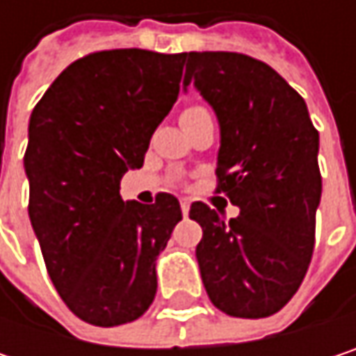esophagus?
<instances>
[{
	"instance_id": "esophagus-1",
	"label": "esophagus",
	"mask_w": 356,
	"mask_h": 356,
	"mask_svg": "<svg viewBox=\"0 0 356 356\" xmlns=\"http://www.w3.org/2000/svg\"><path fill=\"white\" fill-rule=\"evenodd\" d=\"M181 212H183V216L189 214V202L187 200H181Z\"/></svg>"
}]
</instances>
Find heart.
Segmentation results:
<instances>
[{
    "label": "heart",
    "mask_w": 356,
    "mask_h": 356,
    "mask_svg": "<svg viewBox=\"0 0 356 356\" xmlns=\"http://www.w3.org/2000/svg\"><path fill=\"white\" fill-rule=\"evenodd\" d=\"M197 111H204V108H202V107H189V108H185L181 117H185V115H191V113H197Z\"/></svg>",
    "instance_id": "b5f03b06"
}]
</instances>
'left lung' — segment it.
<instances>
[{
  "instance_id": "left-lung-1",
  "label": "left lung",
  "mask_w": 356,
  "mask_h": 356,
  "mask_svg": "<svg viewBox=\"0 0 356 356\" xmlns=\"http://www.w3.org/2000/svg\"><path fill=\"white\" fill-rule=\"evenodd\" d=\"M183 86H195L220 125L216 191L239 216L193 202L204 235L195 248L214 307L268 318L299 291L316 243L321 197L320 134L301 95L264 61L229 51H189Z\"/></svg>"
}]
</instances>
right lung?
Masks as SVG:
<instances>
[{
  "label": "right lung",
  "mask_w": 356,
  "mask_h": 356,
  "mask_svg": "<svg viewBox=\"0 0 356 356\" xmlns=\"http://www.w3.org/2000/svg\"><path fill=\"white\" fill-rule=\"evenodd\" d=\"M185 53H90L67 65L29 123V216L47 272L74 316L111 327L156 295V257L181 220L179 200L123 202L121 177L144 165L179 97Z\"/></svg>",
  "instance_id": "obj_1"
}]
</instances>
